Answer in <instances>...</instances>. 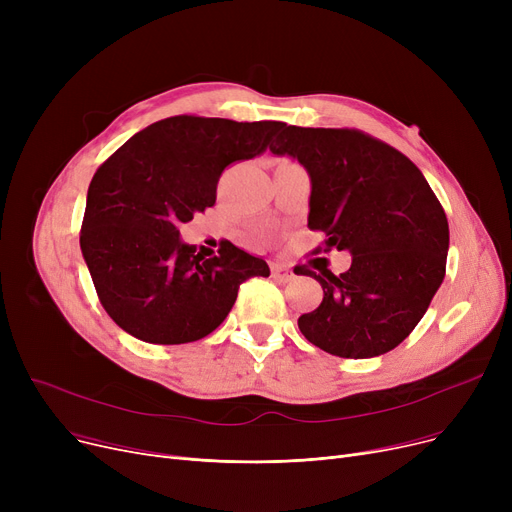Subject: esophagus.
I'll list each match as a JSON object with an SVG mask.
<instances>
[{
  "mask_svg": "<svg viewBox=\"0 0 512 512\" xmlns=\"http://www.w3.org/2000/svg\"><path fill=\"white\" fill-rule=\"evenodd\" d=\"M272 276H274V280H278V282H288V280L294 278V272L290 270L288 265H284V263H274V265H272Z\"/></svg>",
  "mask_w": 512,
  "mask_h": 512,
  "instance_id": "1",
  "label": "esophagus"
}]
</instances>
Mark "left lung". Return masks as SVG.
I'll list each match as a JSON object with an SVG mask.
<instances>
[{
    "label": "left lung",
    "instance_id": "1",
    "mask_svg": "<svg viewBox=\"0 0 512 512\" xmlns=\"http://www.w3.org/2000/svg\"><path fill=\"white\" fill-rule=\"evenodd\" d=\"M270 151L307 170V226L326 232L324 253L353 257L340 276L294 267L324 288L299 330L342 359L392 351L415 330L446 274L448 220L425 176L407 155L348 128L284 126Z\"/></svg>",
    "mask_w": 512,
    "mask_h": 512
}]
</instances>
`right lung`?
<instances>
[{"label":"right lung","mask_w":512,"mask_h":512,"mask_svg":"<svg viewBox=\"0 0 512 512\" xmlns=\"http://www.w3.org/2000/svg\"><path fill=\"white\" fill-rule=\"evenodd\" d=\"M284 122L174 116L130 137L95 172L80 251L99 301L130 336L184 344L211 334L238 286L270 267L230 240L201 257L180 226L215 203L226 166L261 155Z\"/></svg>","instance_id":"1"}]
</instances>
